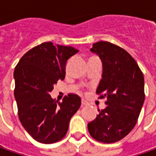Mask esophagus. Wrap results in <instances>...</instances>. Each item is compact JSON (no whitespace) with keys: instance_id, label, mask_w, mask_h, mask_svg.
<instances>
[{"instance_id":"34e87169","label":"esophagus","mask_w":156,"mask_h":156,"mask_svg":"<svg viewBox=\"0 0 156 156\" xmlns=\"http://www.w3.org/2000/svg\"><path fill=\"white\" fill-rule=\"evenodd\" d=\"M81 105H82V106H85V105H89V103L86 100H85V99H82L81 100Z\"/></svg>"}]
</instances>
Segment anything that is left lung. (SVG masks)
Returning a JSON list of instances; mask_svg holds the SVG:
<instances>
[{"label":"left lung","instance_id":"8db88e82","mask_svg":"<svg viewBox=\"0 0 156 156\" xmlns=\"http://www.w3.org/2000/svg\"><path fill=\"white\" fill-rule=\"evenodd\" d=\"M91 52L103 64L102 79L96 93L106 98L105 109L99 110L87 127L92 138L113 143L133 130L144 103V77L132 56L115 44L100 41L93 44Z\"/></svg>","mask_w":156,"mask_h":156}]
</instances>
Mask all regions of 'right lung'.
<instances>
[{
    "mask_svg": "<svg viewBox=\"0 0 156 156\" xmlns=\"http://www.w3.org/2000/svg\"><path fill=\"white\" fill-rule=\"evenodd\" d=\"M78 50L71 46L39 44L26 52L15 68V98L18 117L25 130L38 142L51 144L62 140L81 98L68 94L62 102L50 95L54 85L65 78V65Z\"/></svg>",
    "mask_w": 156,
    "mask_h": 156,
    "instance_id": "add662e5",
    "label": "right lung"
}]
</instances>
